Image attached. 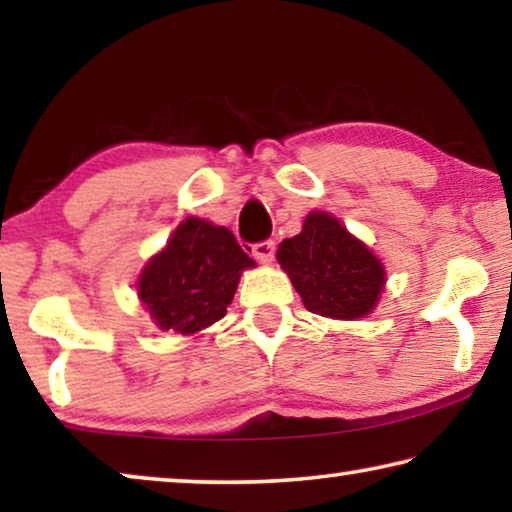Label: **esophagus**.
Masks as SVG:
<instances>
[{
	"mask_svg": "<svg viewBox=\"0 0 512 512\" xmlns=\"http://www.w3.org/2000/svg\"><path fill=\"white\" fill-rule=\"evenodd\" d=\"M253 255L262 264H271L273 262V255H275V241H271V239L257 241V244L253 246Z\"/></svg>",
	"mask_w": 512,
	"mask_h": 512,
	"instance_id": "34e87169",
	"label": "esophagus"
}]
</instances>
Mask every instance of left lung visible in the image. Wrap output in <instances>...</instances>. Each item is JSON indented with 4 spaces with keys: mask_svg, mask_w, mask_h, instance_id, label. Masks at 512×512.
Instances as JSON below:
<instances>
[{
    "mask_svg": "<svg viewBox=\"0 0 512 512\" xmlns=\"http://www.w3.org/2000/svg\"><path fill=\"white\" fill-rule=\"evenodd\" d=\"M277 262L311 314L327 318L370 314L386 282L379 259L327 212H311L300 235L277 246Z\"/></svg>",
    "mask_w": 512,
    "mask_h": 512,
    "instance_id": "1",
    "label": "left lung"
}]
</instances>
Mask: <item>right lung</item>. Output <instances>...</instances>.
<instances>
[{
    "mask_svg": "<svg viewBox=\"0 0 512 512\" xmlns=\"http://www.w3.org/2000/svg\"><path fill=\"white\" fill-rule=\"evenodd\" d=\"M253 264L228 228L189 216L144 266L137 291L160 329L194 334L225 316Z\"/></svg>",
    "mask_w": 512,
    "mask_h": 512,
    "instance_id": "right-lung-1",
    "label": "right lung"
}]
</instances>
